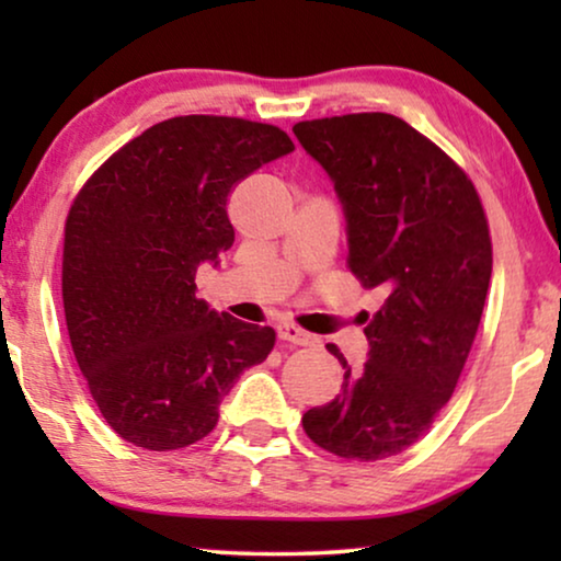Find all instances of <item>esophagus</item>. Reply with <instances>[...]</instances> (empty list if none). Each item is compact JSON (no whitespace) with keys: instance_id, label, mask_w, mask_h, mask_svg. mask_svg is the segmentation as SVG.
<instances>
[{"instance_id":"34e87169","label":"esophagus","mask_w":561,"mask_h":561,"mask_svg":"<svg viewBox=\"0 0 561 561\" xmlns=\"http://www.w3.org/2000/svg\"><path fill=\"white\" fill-rule=\"evenodd\" d=\"M278 340H283V342H290V344H301V347H309V344H317L319 340L313 334H309V332H304L301 327H296V324H290V321H280L278 327Z\"/></svg>"}]
</instances>
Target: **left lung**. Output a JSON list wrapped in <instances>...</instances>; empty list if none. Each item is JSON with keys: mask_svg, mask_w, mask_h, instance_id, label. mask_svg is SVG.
Listing matches in <instances>:
<instances>
[{"mask_svg": "<svg viewBox=\"0 0 561 561\" xmlns=\"http://www.w3.org/2000/svg\"><path fill=\"white\" fill-rule=\"evenodd\" d=\"M294 133L334 181L352 275L386 296L365 327L363 370L327 344L344 382L304 413V432L342 459H388L432 428L472 350L493 273L485 209L462 168L393 114L309 119Z\"/></svg>", "mask_w": 561, "mask_h": 561, "instance_id": "left-lung-1", "label": "left lung"}]
</instances>
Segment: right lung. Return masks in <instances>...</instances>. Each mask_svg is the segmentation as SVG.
<instances>
[{
  "label": "right lung",
  "mask_w": 561,
  "mask_h": 561,
  "mask_svg": "<svg viewBox=\"0 0 561 561\" xmlns=\"http://www.w3.org/2000/svg\"><path fill=\"white\" fill-rule=\"evenodd\" d=\"M290 150L275 125L186 114L122 145L76 194L64 237L68 336L106 424L135 447L204 439L240 373L271 355V327L209 309L194 280L232 248V188Z\"/></svg>",
  "instance_id": "obj_1"
}]
</instances>
